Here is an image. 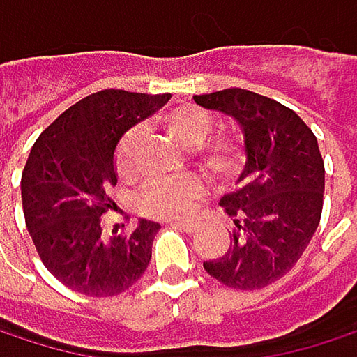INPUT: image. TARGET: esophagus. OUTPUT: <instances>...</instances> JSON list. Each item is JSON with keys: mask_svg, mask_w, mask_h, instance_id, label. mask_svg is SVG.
I'll use <instances>...</instances> for the list:
<instances>
[{"mask_svg": "<svg viewBox=\"0 0 357 357\" xmlns=\"http://www.w3.org/2000/svg\"><path fill=\"white\" fill-rule=\"evenodd\" d=\"M173 224H175V226H180V228H184L186 233H197L199 228H201V222H199V220H175Z\"/></svg>", "mask_w": 357, "mask_h": 357, "instance_id": "1", "label": "esophagus"}]
</instances>
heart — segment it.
<instances>
[{
  "instance_id": "1",
  "label": "heart",
  "mask_w": 357,
  "mask_h": 357,
  "mask_svg": "<svg viewBox=\"0 0 357 357\" xmlns=\"http://www.w3.org/2000/svg\"><path fill=\"white\" fill-rule=\"evenodd\" d=\"M167 133L186 150L201 146L213 131V120L207 112L195 105H182L165 118ZM144 142V129L133 126L118 142L114 165L122 180H129L137 167V152ZM203 162L213 171H228L235 165V150L228 142H215L203 152ZM201 197V182L197 177L148 182L137 195V209L148 215H175L186 211Z\"/></svg>"
}]
</instances>
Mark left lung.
I'll use <instances>...</instances> for the list:
<instances>
[{
  "instance_id": "obj_1",
  "label": "left lung",
  "mask_w": 357,
  "mask_h": 357,
  "mask_svg": "<svg viewBox=\"0 0 357 357\" xmlns=\"http://www.w3.org/2000/svg\"><path fill=\"white\" fill-rule=\"evenodd\" d=\"M192 99L233 118L245 142L239 188L220 201L235 224L231 245L203 266L228 288H264L298 262L317 231L324 205L317 139L296 112L252 91L226 89Z\"/></svg>"
}]
</instances>
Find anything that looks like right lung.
<instances>
[{
	"instance_id": "1",
	"label": "right lung",
	"mask_w": 357,
	"mask_h": 357,
	"mask_svg": "<svg viewBox=\"0 0 357 357\" xmlns=\"http://www.w3.org/2000/svg\"><path fill=\"white\" fill-rule=\"evenodd\" d=\"M171 95L99 91L65 109L31 148L20 180L22 211L44 266L86 296H116L146 273L160 224L139 220L131 235H112L101 215L118 173L122 135Z\"/></svg>"
}]
</instances>
